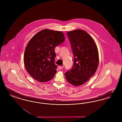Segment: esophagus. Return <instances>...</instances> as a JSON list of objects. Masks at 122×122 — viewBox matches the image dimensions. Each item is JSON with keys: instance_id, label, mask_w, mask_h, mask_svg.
I'll return each instance as SVG.
<instances>
[{"instance_id": "obj_1", "label": "esophagus", "mask_w": 122, "mask_h": 122, "mask_svg": "<svg viewBox=\"0 0 122 122\" xmlns=\"http://www.w3.org/2000/svg\"><path fill=\"white\" fill-rule=\"evenodd\" d=\"M64 68V66H58V69H59V70H61V69H63Z\"/></svg>"}]
</instances>
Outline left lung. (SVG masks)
<instances>
[{
	"instance_id": "left-lung-1",
	"label": "left lung",
	"mask_w": 122,
	"mask_h": 122,
	"mask_svg": "<svg viewBox=\"0 0 122 122\" xmlns=\"http://www.w3.org/2000/svg\"><path fill=\"white\" fill-rule=\"evenodd\" d=\"M74 55V64L65 75L67 81L74 86L83 85L94 75L99 64L97 45L87 32L76 30L67 33Z\"/></svg>"
}]
</instances>
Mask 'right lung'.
Here are the masks:
<instances>
[{
  "label": "right lung",
  "mask_w": 122,
  "mask_h": 122,
  "mask_svg": "<svg viewBox=\"0 0 122 122\" xmlns=\"http://www.w3.org/2000/svg\"><path fill=\"white\" fill-rule=\"evenodd\" d=\"M65 36L60 31L42 30L30 40L24 56L25 68L29 75L41 82L51 80L56 73L54 64L55 48L64 42Z\"/></svg>",
  "instance_id": "obj_1"
}]
</instances>
